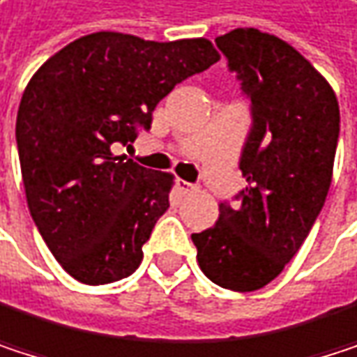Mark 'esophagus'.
Segmentation results:
<instances>
[{"instance_id":"34e87169","label":"esophagus","mask_w":357,"mask_h":357,"mask_svg":"<svg viewBox=\"0 0 357 357\" xmlns=\"http://www.w3.org/2000/svg\"><path fill=\"white\" fill-rule=\"evenodd\" d=\"M176 189L181 191V193H193V191H197V187H193L191 183H187V181H176Z\"/></svg>"}]
</instances>
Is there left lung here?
Wrapping results in <instances>:
<instances>
[{"label":"left lung","mask_w":357,"mask_h":357,"mask_svg":"<svg viewBox=\"0 0 357 357\" xmlns=\"http://www.w3.org/2000/svg\"><path fill=\"white\" fill-rule=\"evenodd\" d=\"M216 45L252 97L254 128L241 172V204H220L212 229L191 235L202 272L231 291H256L299 252L320 214L339 139V101L328 81L287 41L235 29Z\"/></svg>","instance_id":"obj_1"}]
</instances>
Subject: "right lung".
<instances>
[{
	"mask_svg": "<svg viewBox=\"0 0 357 357\" xmlns=\"http://www.w3.org/2000/svg\"><path fill=\"white\" fill-rule=\"evenodd\" d=\"M212 41L99 31L54 54L22 93L16 141L29 212L54 258L85 284L130 276L174 185L116 155L181 81L216 64Z\"/></svg>",
	"mask_w": 357,
	"mask_h": 357,
	"instance_id": "1",
	"label": "right lung"
}]
</instances>
